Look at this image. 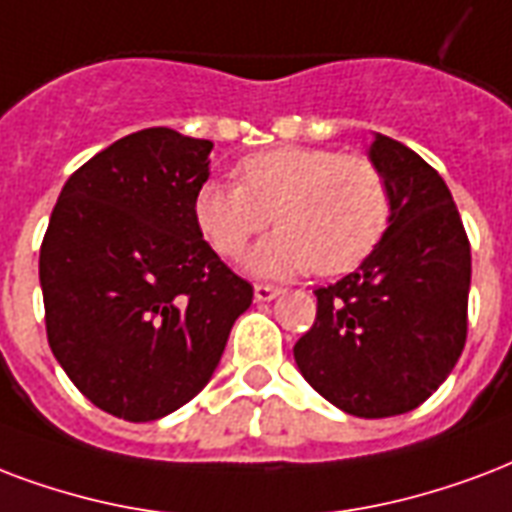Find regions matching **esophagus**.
Segmentation results:
<instances>
[{
    "instance_id": "1",
    "label": "esophagus",
    "mask_w": 512,
    "mask_h": 512,
    "mask_svg": "<svg viewBox=\"0 0 512 512\" xmlns=\"http://www.w3.org/2000/svg\"><path fill=\"white\" fill-rule=\"evenodd\" d=\"M282 295L279 287H271V284H255V300L257 303H265V300H273Z\"/></svg>"
}]
</instances>
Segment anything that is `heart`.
<instances>
[{
  "mask_svg": "<svg viewBox=\"0 0 512 512\" xmlns=\"http://www.w3.org/2000/svg\"><path fill=\"white\" fill-rule=\"evenodd\" d=\"M233 174L239 185L198 187L193 217L222 257L241 255L273 217L279 233L249 257L257 273H349L373 255L392 222V190L368 155L292 144L247 155Z\"/></svg>",
  "mask_w": 512,
  "mask_h": 512,
  "instance_id": "obj_1",
  "label": "heart"
}]
</instances>
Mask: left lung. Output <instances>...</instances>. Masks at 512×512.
I'll list each match as a JSON object with an SVG mask.
<instances>
[{
	"instance_id": "8db88e82",
	"label": "left lung",
	"mask_w": 512,
	"mask_h": 512,
	"mask_svg": "<svg viewBox=\"0 0 512 512\" xmlns=\"http://www.w3.org/2000/svg\"><path fill=\"white\" fill-rule=\"evenodd\" d=\"M370 161L392 190L389 230L360 271L314 290L317 319L292 351L341 411L386 419L419 408L462 357L473 260L438 171L384 134Z\"/></svg>"
}]
</instances>
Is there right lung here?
Wrapping results in <instances>:
<instances>
[{
  "mask_svg": "<svg viewBox=\"0 0 512 512\" xmlns=\"http://www.w3.org/2000/svg\"><path fill=\"white\" fill-rule=\"evenodd\" d=\"M209 139L144 128L66 179L39 249L48 343L96 408L155 421L212 378L252 284L195 225Z\"/></svg>",
  "mask_w": 512,
  "mask_h": 512,
  "instance_id": "obj_1",
  "label": "right lung"
}]
</instances>
